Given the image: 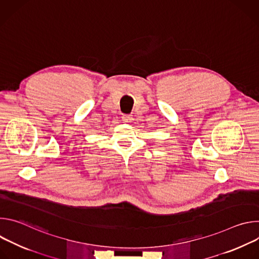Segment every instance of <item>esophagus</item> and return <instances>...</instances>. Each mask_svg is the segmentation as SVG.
<instances>
[{"mask_svg": "<svg viewBox=\"0 0 259 259\" xmlns=\"http://www.w3.org/2000/svg\"><path fill=\"white\" fill-rule=\"evenodd\" d=\"M122 121L124 123H130L132 121V117L130 115H123L122 116Z\"/></svg>", "mask_w": 259, "mask_h": 259, "instance_id": "obj_1", "label": "esophagus"}]
</instances>
